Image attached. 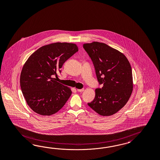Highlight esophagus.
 Instances as JSON below:
<instances>
[{"mask_svg": "<svg viewBox=\"0 0 160 160\" xmlns=\"http://www.w3.org/2000/svg\"><path fill=\"white\" fill-rule=\"evenodd\" d=\"M77 90H78V92H82L84 90V88H82V89H78Z\"/></svg>", "mask_w": 160, "mask_h": 160, "instance_id": "obj_1", "label": "esophagus"}]
</instances>
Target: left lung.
Returning a JSON list of instances; mask_svg holds the SVG:
<instances>
[{"label": "left lung", "instance_id": "obj_1", "mask_svg": "<svg viewBox=\"0 0 160 160\" xmlns=\"http://www.w3.org/2000/svg\"><path fill=\"white\" fill-rule=\"evenodd\" d=\"M83 48L92 61L102 88L95 90L94 99L88 105L102 116L116 113L126 104L133 88L129 61L120 51L98 42L84 43Z\"/></svg>", "mask_w": 160, "mask_h": 160}]
</instances>
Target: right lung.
I'll return each instance as SVG.
<instances>
[{
    "mask_svg": "<svg viewBox=\"0 0 160 160\" xmlns=\"http://www.w3.org/2000/svg\"><path fill=\"white\" fill-rule=\"evenodd\" d=\"M78 50L74 43L57 42L43 46L32 54L22 68L20 83L28 105L42 116L59 111L72 90L58 82V73L64 63Z\"/></svg>",
    "mask_w": 160,
    "mask_h": 160,
    "instance_id": "1",
    "label": "right lung"
}]
</instances>
